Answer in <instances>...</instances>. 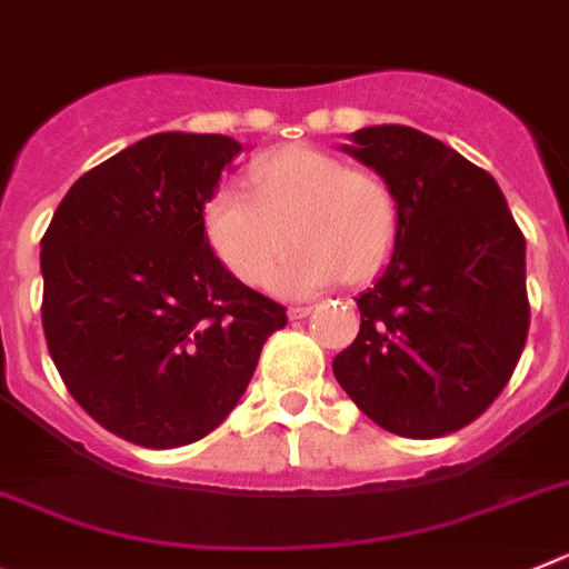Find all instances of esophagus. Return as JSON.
I'll list each match as a JSON object with an SVG mask.
<instances>
[{"instance_id": "esophagus-1", "label": "esophagus", "mask_w": 569, "mask_h": 569, "mask_svg": "<svg viewBox=\"0 0 569 569\" xmlns=\"http://www.w3.org/2000/svg\"><path fill=\"white\" fill-rule=\"evenodd\" d=\"M312 312V307H307V305H299V307H290L288 310V316L293 321H299V319H307V316H310Z\"/></svg>"}]
</instances>
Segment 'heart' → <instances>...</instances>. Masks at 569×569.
<instances>
[{
    "mask_svg": "<svg viewBox=\"0 0 569 569\" xmlns=\"http://www.w3.org/2000/svg\"><path fill=\"white\" fill-rule=\"evenodd\" d=\"M250 197L220 189L202 208V231L228 270L262 288L288 233L293 253L273 273V290L307 296L338 279L367 281L387 264L398 237V200L389 182L349 169L316 146H284L248 171Z\"/></svg>",
    "mask_w": 569,
    "mask_h": 569,
    "instance_id": "b5f03b06",
    "label": "heart"
}]
</instances>
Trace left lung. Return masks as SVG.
<instances>
[{"mask_svg": "<svg viewBox=\"0 0 569 569\" xmlns=\"http://www.w3.org/2000/svg\"><path fill=\"white\" fill-rule=\"evenodd\" d=\"M349 140L389 182L398 237L332 372L380 429L451 435L499 398L528 341L525 237L497 180L451 146L398 123Z\"/></svg>", "mask_w": 569, "mask_h": 569, "instance_id": "left-lung-1", "label": "left lung"}]
</instances>
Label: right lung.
Returning a JSON list of instances; mask_svg holds the SVG:
<instances>
[{"label":"right lung","instance_id":"obj_1","mask_svg":"<svg viewBox=\"0 0 569 569\" xmlns=\"http://www.w3.org/2000/svg\"><path fill=\"white\" fill-rule=\"evenodd\" d=\"M239 152L228 134L138 140L78 177L41 237L50 358L76 403L134 446H189L217 429L288 325L202 231Z\"/></svg>","mask_w":569,"mask_h":569}]
</instances>
